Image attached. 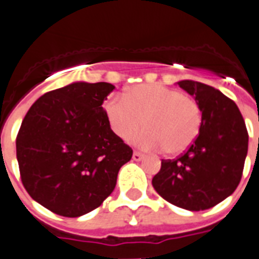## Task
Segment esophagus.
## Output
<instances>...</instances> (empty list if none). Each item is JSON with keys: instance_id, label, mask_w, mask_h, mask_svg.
Masks as SVG:
<instances>
[{"instance_id": "1", "label": "esophagus", "mask_w": 259, "mask_h": 259, "mask_svg": "<svg viewBox=\"0 0 259 259\" xmlns=\"http://www.w3.org/2000/svg\"><path fill=\"white\" fill-rule=\"evenodd\" d=\"M132 158H134V161H141V159L144 158V154H143V153L136 152V150H135L134 154H132Z\"/></svg>"}]
</instances>
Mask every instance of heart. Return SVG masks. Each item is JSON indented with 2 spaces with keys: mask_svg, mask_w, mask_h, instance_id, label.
I'll return each mask as SVG.
<instances>
[{
  "mask_svg": "<svg viewBox=\"0 0 259 259\" xmlns=\"http://www.w3.org/2000/svg\"><path fill=\"white\" fill-rule=\"evenodd\" d=\"M104 111L110 128L123 140L130 139L144 120L146 128L132 140L145 149L162 148L170 155L188 149L202 124L196 100L159 84H140L127 89L123 98H107Z\"/></svg>",
  "mask_w": 259,
  "mask_h": 259,
  "instance_id": "obj_1",
  "label": "heart"
}]
</instances>
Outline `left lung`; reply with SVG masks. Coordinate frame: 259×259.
I'll use <instances>...</instances> for the list:
<instances>
[{"instance_id":"obj_1","label":"left lung","mask_w":259,"mask_h":259,"mask_svg":"<svg viewBox=\"0 0 259 259\" xmlns=\"http://www.w3.org/2000/svg\"><path fill=\"white\" fill-rule=\"evenodd\" d=\"M178 84L200 105L201 131L180 157L162 159L152 184L175 206L200 211L218 205L237 188L248 154V131L239 107L218 89L193 80Z\"/></svg>"}]
</instances>
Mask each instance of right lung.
I'll list each match as a JSON object with an SVG mask.
<instances>
[{
    "label": "right lung",
    "mask_w": 259,
    "mask_h": 259,
    "mask_svg": "<svg viewBox=\"0 0 259 259\" xmlns=\"http://www.w3.org/2000/svg\"><path fill=\"white\" fill-rule=\"evenodd\" d=\"M115 87L76 81L41 96L17 136L20 179L36 202L76 218L109 197L132 149L110 128L104 104Z\"/></svg>",
    "instance_id": "add662e5"
}]
</instances>
